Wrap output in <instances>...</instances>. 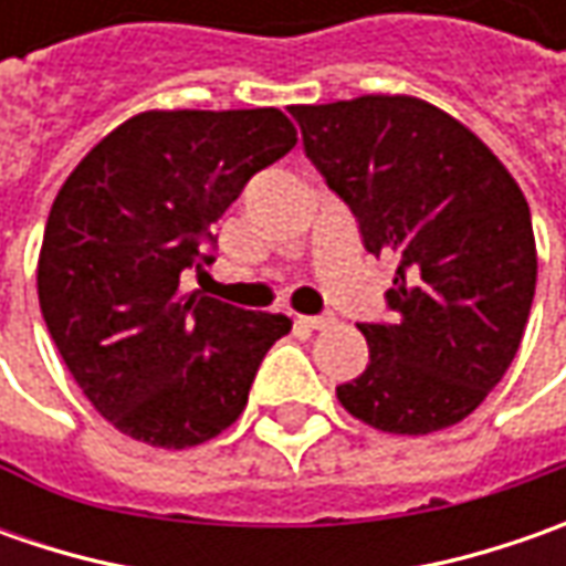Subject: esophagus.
<instances>
[{"label":"esophagus","mask_w":566,"mask_h":566,"mask_svg":"<svg viewBox=\"0 0 566 566\" xmlns=\"http://www.w3.org/2000/svg\"><path fill=\"white\" fill-rule=\"evenodd\" d=\"M337 317L334 315H298V324H305V327H312V331H324V327H331Z\"/></svg>","instance_id":"obj_1"}]
</instances>
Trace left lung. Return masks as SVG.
Masks as SVG:
<instances>
[{
	"label": "left lung",
	"mask_w": 566,
	"mask_h": 566,
	"mask_svg": "<svg viewBox=\"0 0 566 566\" xmlns=\"http://www.w3.org/2000/svg\"><path fill=\"white\" fill-rule=\"evenodd\" d=\"M308 160L400 258L390 321L361 324L368 365L339 384L349 416L387 434L463 422L504 378L535 295L530 205L463 122L406 94L290 106Z\"/></svg>",
	"instance_id": "obj_1"
}]
</instances>
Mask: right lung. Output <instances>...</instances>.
I'll return each instance as SVG.
<instances>
[{
  "label": "right lung",
  "mask_w": 566,
  "mask_h": 566,
  "mask_svg": "<svg viewBox=\"0 0 566 566\" xmlns=\"http://www.w3.org/2000/svg\"><path fill=\"white\" fill-rule=\"evenodd\" d=\"M295 147L280 109L138 113L72 169L36 261L40 312L84 397L122 434L205 444L249 402L286 315L182 293L213 254L210 227L254 172Z\"/></svg>",
  "instance_id": "add662e5"
}]
</instances>
